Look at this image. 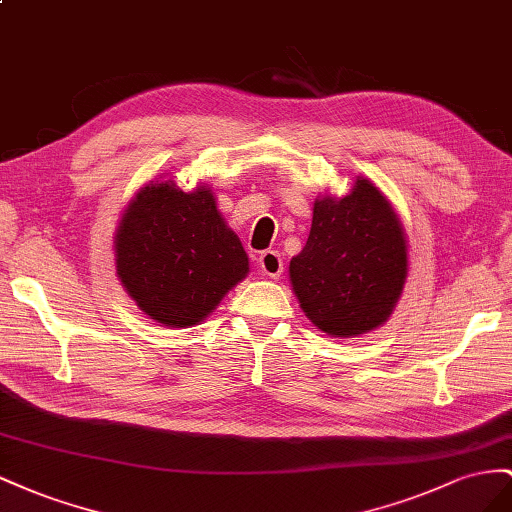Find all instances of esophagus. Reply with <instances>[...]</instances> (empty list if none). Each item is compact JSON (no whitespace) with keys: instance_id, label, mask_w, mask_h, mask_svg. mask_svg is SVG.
<instances>
[{"instance_id":"obj_1","label":"esophagus","mask_w":512,"mask_h":512,"mask_svg":"<svg viewBox=\"0 0 512 512\" xmlns=\"http://www.w3.org/2000/svg\"><path fill=\"white\" fill-rule=\"evenodd\" d=\"M259 270L270 279H279L283 274V259L276 251H264L259 255Z\"/></svg>"}]
</instances>
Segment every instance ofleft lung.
I'll use <instances>...</instances> for the list:
<instances>
[{"label":"left lung","instance_id":"1","mask_svg":"<svg viewBox=\"0 0 512 512\" xmlns=\"http://www.w3.org/2000/svg\"><path fill=\"white\" fill-rule=\"evenodd\" d=\"M410 272L397 210L358 175L345 197L319 195L309 240L289 261L300 309L328 337L354 339L379 328L397 306Z\"/></svg>","mask_w":512,"mask_h":512}]
</instances>
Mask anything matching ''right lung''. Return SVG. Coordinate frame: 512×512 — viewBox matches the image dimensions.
Listing matches in <instances>:
<instances>
[{"label":"right lung","mask_w":512,"mask_h":512,"mask_svg":"<svg viewBox=\"0 0 512 512\" xmlns=\"http://www.w3.org/2000/svg\"><path fill=\"white\" fill-rule=\"evenodd\" d=\"M126 294L167 328L201 324L248 274V255L216 208L212 188L148 182L128 201L113 238Z\"/></svg>","instance_id":"add662e5"}]
</instances>
